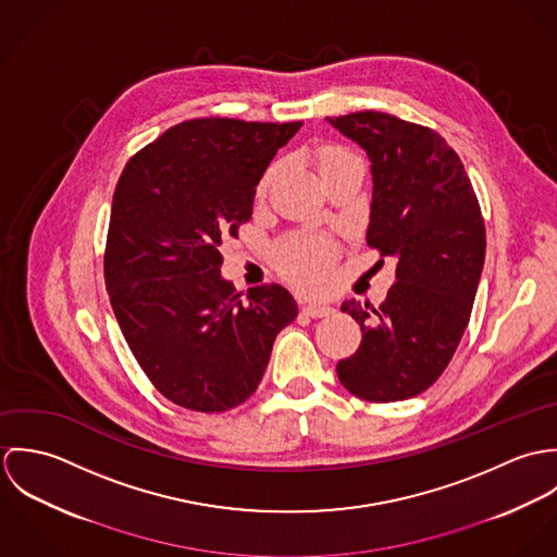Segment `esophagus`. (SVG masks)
Wrapping results in <instances>:
<instances>
[{
  "instance_id": "1",
  "label": "esophagus",
  "mask_w": 557,
  "mask_h": 557,
  "mask_svg": "<svg viewBox=\"0 0 557 557\" xmlns=\"http://www.w3.org/2000/svg\"><path fill=\"white\" fill-rule=\"evenodd\" d=\"M302 313L309 318H327L334 313V309L325 307V305H315V302H302Z\"/></svg>"
}]
</instances>
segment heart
Segmentation results:
<instances>
[{
	"label": "heart",
	"mask_w": 557,
	"mask_h": 557,
	"mask_svg": "<svg viewBox=\"0 0 557 557\" xmlns=\"http://www.w3.org/2000/svg\"><path fill=\"white\" fill-rule=\"evenodd\" d=\"M343 154L341 150H325L321 154L319 162L332 159ZM334 263V250L327 242L323 239H302V242H292L287 248L281 252V265L285 274L309 289H319L327 283L330 272Z\"/></svg>",
	"instance_id": "heart-1"
}]
</instances>
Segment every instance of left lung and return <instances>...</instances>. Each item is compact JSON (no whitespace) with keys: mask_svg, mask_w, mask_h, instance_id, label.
<instances>
[{"mask_svg":"<svg viewBox=\"0 0 557 557\" xmlns=\"http://www.w3.org/2000/svg\"><path fill=\"white\" fill-rule=\"evenodd\" d=\"M325 120L371 160L367 244L397 259L377 309L343 302L362 341L336 375L364 400L416 397L444 373L472 315L486 248L476 193L457 152L426 126L380 111Z\"/></svg>","mask_w":557,"mask_h":557,"instance_id":"8db88e82","label":"left lung"}]
</instances>
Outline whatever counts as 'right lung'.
I'll list each match as a JSON object with an SVG mask.
<instances>
[{
	"label": "right lung",
	"mask_w": 557,
	"mask_h": 557,
	"mask_svg": "<svg viewBox=\"0 0 557 557\" xmlns=\"http://www.w3.org/2000/svg\"><path fill=\"white\" fill-rule=\"evenodd\" d=\"M302 122L188 120L126 162L113 193L104 283L122 334L162 397L227 411L250 397L276 334L298 315L272 283L246 298L221 244L250 221L255 188Z\"/></svg>",
	"instance_id": "obj_1"
}]
</instances>
